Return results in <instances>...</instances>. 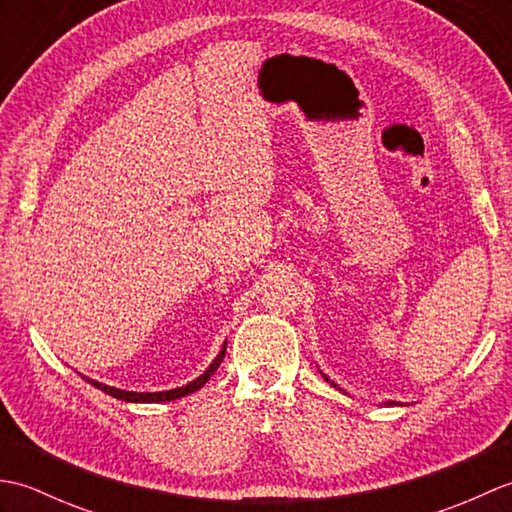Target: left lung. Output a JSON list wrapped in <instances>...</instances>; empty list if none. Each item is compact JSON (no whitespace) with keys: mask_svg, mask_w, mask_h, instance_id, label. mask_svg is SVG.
<instances>
[{"mask_svg":"<svg viewBox=\"0 0 512 512\" xmlns=\"http://www.w3.org/2000/svg\"><path fill=\"white\" fill-rule=\"evenodd\" d=\"M321 376H323L325 380H328V383H330L332 387H339V385H336V383H334V380H330V378H328V376H325L323 372H321ZM339 389H341V387H339ZM341 391H343V389H341ZM343 394H347V391H343ZM385 405H398V402H394V400H387V402H385Z\"/></svg>","mask_w":512,"mask_h":512,"instance_id":"obj_1","label":"left lung"}]
</instances>
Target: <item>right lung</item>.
Returning a JSON list of instances; mask_svg holds the SVG:
<instances>
[{
    "label": "right lung",
    "instance_id": "add662e5",
    "mask_svg": "<svg viewBox=\"0 0 512 512\" xmlns=\"http://www.w3.org/2000/svg\"><path fill=\"white\" fill-rule=\"evenodd\" d=\"M224 352H226V341H224V345H222L220 354H217V356L213 358V363H211L209 367H206L198 378H193L191 383L182 385V387H176V389H165V391H127V389H118V387L103 385V383H99V380H92V378H88V376H83V380H88V383L94 385L96 389L105 391L107 396L118 398V400H125V402H169V400L189 396V394H193V391L202 389L206 380H209V378L215 374V369L220 367L222 358H224Z\"/></svg>",
    "mask_w": 512,
    "mask_h": 512
}]
</instances>
